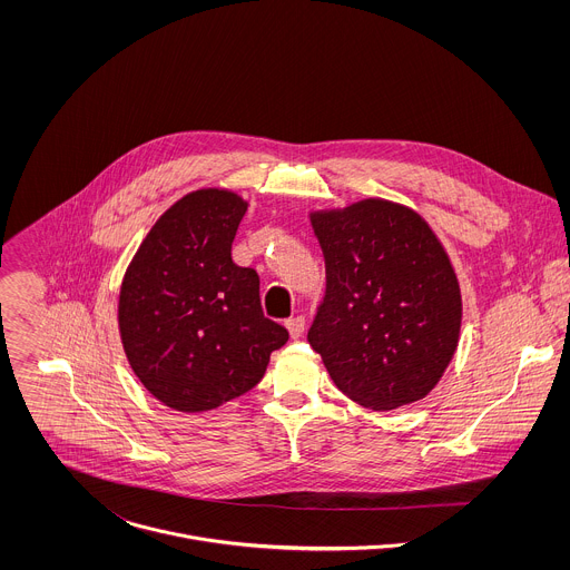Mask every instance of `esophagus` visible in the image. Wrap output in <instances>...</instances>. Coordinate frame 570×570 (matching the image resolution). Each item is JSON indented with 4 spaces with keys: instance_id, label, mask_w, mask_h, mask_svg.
Here are the masks:
<instances>
[{
    "instance_id": "1",
    "label": "esophagus",
    "mask_w": 570,
    "mask_h": 570,
    "mask_svg": "<svg viewBox=\"0 0 570 570\" xmlns=\"http://www.w3.org/2000/svg\"><path fill=\"white\" fill-rule=\"evenodd\" d=\"M287 328H289L292 337H294V340H298V337L305 333V318H303V316H294V318H289V321H287Z\"/></svg>"
}]
</instances>
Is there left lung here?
Masks as SVG:
<instances>
[{
	"label": "left lung",
	"instance_id": "8db88e82",
	"mask_svg": "<svg viewBox=\"0 0 570 570\" xmlns=\"http://www.w3.org/2000/svg\"><path fill=\"white\" fill-rule=\"evenodd\" d=\"M326 292L307 333L335 386L371 410L423 400L459 346L456 272L412 208L362 199L312 213Z\"/></svg>",
	"mask_w": 570,
	"mask_h": 570
}]
</instances>
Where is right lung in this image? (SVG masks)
Wrapping results in <instances>:
<instances>
[{
    "label": "right lung",
    "mask_w": 570,
    "mask_h": 570,
    "mask_svg": "<svg viewBox=\"0 0 570 570\" xmlns=\"http://www.w3.org/2000/svg\"><path fill=\"white\" fill-rule=\"evenodd\" d=\"M247 202L199 188L175 202L131 258L118 298L127 360L164 406L204 412L265 375L289 333L263 316L258 274L233 261Z\"/></svg>",
    "instance_id": "right-lung-1"
}]
</instances>
